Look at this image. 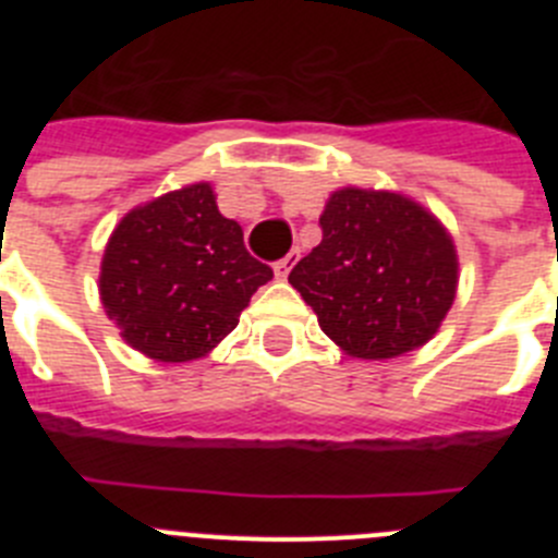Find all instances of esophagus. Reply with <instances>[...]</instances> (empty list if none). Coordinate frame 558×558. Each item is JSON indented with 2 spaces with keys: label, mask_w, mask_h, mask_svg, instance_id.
Returning a JSON list of instances; mask_svg holds the SVG:
<instances>
[{
  "label": "esophagus",
  "mask_w": 558,
  "mask_h": 558,
  "mask_svg": "<svg viewBox=\"0 0 558 558\" xmlns=\"http://www.w3.org/2000/svg\"><path fill=\"white\" fill-rule=\"evenodd\" d=\"M295 263H299V248H293V251H290L288 256H284V259H279V263L274 265V274H276V279H284V276L290 274V268H293Z\"/></svg>",
  "instance_id": "esophagus-1"
}]
</instances>
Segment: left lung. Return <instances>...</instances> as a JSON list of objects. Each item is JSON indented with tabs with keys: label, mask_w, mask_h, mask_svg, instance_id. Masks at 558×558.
<instances>
[{
	"label": "left lung",
	"mask_w": 558,
	"mask_h": 558,
	"mask_svg": "<svg viewBox=\"0 0 558 558\" xmlns=\"http://www.w3.org/2000/svg\"><path fill=\"white\" fill-rule=\"evenodd\" d=\"M322 231L288 279L324 335L360 360L425 347L458 288L456 245L436 215L399 192L343 186L324 206Z\"/></svg>",
	"instance_id": "left-lung-1"
}]
</instances>
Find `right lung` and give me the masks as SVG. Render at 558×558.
<instances>
[{
	"instance_id": "1",
	"label": "right lung",
	"mask_w": 558,
	"mask_h": 558,
	"mask_svg": "<svg viewBox=\"0 0 558 558\" xmlns=\"http://www.w3.org/2000/svg\"><path fill=\"white\" fill-rule=\"evenodd\" d=\"M274 270L245 251L206 181L136 206L111 231L100 302L128 347L159 363L198 360L236 327Z\"/></svg>"
}]
</instances>
